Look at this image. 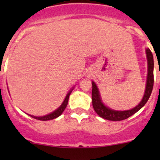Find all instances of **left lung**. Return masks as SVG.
<instances>
[{
	"label": "left lung",
	"instance_id": "1",
	"mask_svg": "<svg viewBox=\"0 0 160 160\" xmlns=\"http://www.w3.org/2000/svg\"><path fill=\"white\" fill-rule=\"evenodd\" d=\"M146 59H147L148 65V72L147 79H146V90H145L144 95L138 105L135 106L132 109L127 111H116L113 110L110 108L107 107L103 103L101 100V94H100L98 86L93 81H92V104L94 111L100 117L109 121H122L128 118L132 114L138 111L149 100L150 95L153 88V83H154V78H153V68H154V61H153V56L152 52L149 49H146Z\"/></svg>",
	"mask_w": 160,
	"mask_h": 160
}]
</instances>
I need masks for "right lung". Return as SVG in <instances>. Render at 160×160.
Returning <instances> with one entry per match:
<instances>
[{
    "mask_svg": "<svg viewBox=\"0 0 160 160\" xmlns=\"http://www.w3.org/2000/svg\"><path fill=\"white\" fill-rule=\"evenodd\" d=\"M72 90H73V88H72V89H70V91L68 92V93H67V96H66L65 99H64L63 102L62 103V104H61V105L59 106V107L56 110L52 111V112L50 113V114H46V115H45V116H40V117L31 115V114H28V115H30L31 117L33 118L38 119V120H41V121H49V120H52V119L56 118H58L59 116H60L61 114H62V113L63 112V111L65 110V108H67V104H68L69 97H70L71 92H72Z\"/></svg>",
    "mask_w": 160,
    "mask_h": 160,
    "instance_id": "right-lung-1",
    "label": "right lung"
}]
</instances>
